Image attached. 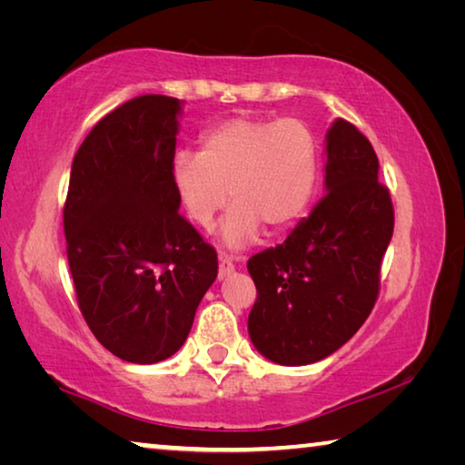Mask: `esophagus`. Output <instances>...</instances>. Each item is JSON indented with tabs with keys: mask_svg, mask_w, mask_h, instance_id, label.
I'll use <instances>...</instances> for the list:
<instances>
[{
	"mask_svg": "<svg viewBox=\"0 0 465 465\" xmlns=\"http://www.w3.org/2000/svg\"><path fill=\"white\" fill-rule=\"evenodd\" d=\"M235 271V264L232 262L230 256H219V279L230 277V274Z\"/></svg>",
	"mask_w": 465,
	"mask_h": 465,
	"instance_id": "34e87169",
	"label": "esophagus"
}]
</instances>
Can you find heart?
<instances>
[{
    "instance_id": "1",
    "label": "heart",
    "mask_w": 465,
    "mask_h": 465,
    "mask_svg": "<svg viewBox=\"0 0 465 465\" xmlns=\"http://www.w3.org/2000/svg\"><path fill=\"white\" fill-rule=\"evenodd\" d=\"M318 172V141L303 121L235 116L204 133L199 153L172 157L170 184L199 227L213 225L232 196L222 240L243 248L258 240L262 225L285 232L305 215Z\"/></svg>"
}]
</instances>
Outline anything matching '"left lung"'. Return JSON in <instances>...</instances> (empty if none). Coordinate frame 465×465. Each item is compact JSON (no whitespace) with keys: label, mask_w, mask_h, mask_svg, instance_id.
Instances as JSON below:
<instances>
[{"label":"left lung","mask_w":465,"mask_h":465,"mask_svg":"<svg viewBox=\"0 0 465 465\" xmlns=\"http://www.w3.org/2000/svg\"><path fill=\"white\" fill-rule=\"evenodd\" d=\"M373 145L336 119L326 133V194L277 248L248 261L256 303L248 332L279 365L326 359L363 326L380 295L393 204Z\"/></svg>","instance_id":"1"}]
</instances>
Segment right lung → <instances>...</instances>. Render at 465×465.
Returning <instances> with one entry per match:
<instances>
[{
    "label": "right lung",
    "mask_w": 465,
    "mask_h": 465,
    "mask_svg": "<svg viewBox=\"0 0 465 465\" xmlns=\"http://www.w3.org/2000/svg\"><path fill=\"white\" fill-rule=\"evenodd\" d=\"M178 98L145 94L96 123L77 149L63 209L82 316L113 355H174L217 277V252L178 213L170 184Z\"/></svg>",
    "instance_id": "add662e5"
}]
</instances>
